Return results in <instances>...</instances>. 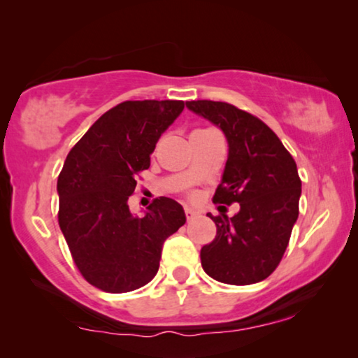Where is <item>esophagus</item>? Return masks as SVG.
Segmentation results:
<instances>
[{
  "instance_id": "1",
  "label": "esophagus",
  "mask_w": 358,
  "mask_h": 358,
  "mask_svg": "<svg viewBox=\"0 0 358 358\" xmlns=\"http://www.w3.org/2000/svg\"><path fill=\"white\" fill-rule=\"evenodd\" d=\"M185 215H186V219H188V220H193L196 215H198V213H196V210L191 209V208H185Z\"/></svg>"
}]
</instances>
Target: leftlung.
Listing matches in <instances>:
<instances>
[{"mask_svg":"<svg viewBox=\"0 0 358 358\" xmlns=\"http://www.w3.org/2000/svg\"><path fill=\"white\" fill-rule=\"evenodd\" d=\"M191 112L224 131L229 159L214 203H238L234 217L210 215L217 234L201 248L210 278L230 285L264 280L278 268L299 217L301 180L289 150L268 124L227 102L191 100Z\"/></svg>","mask_w":358,"mask_h":358,"instance_id":"8db88e82","label":"left lung"}]
</instances>
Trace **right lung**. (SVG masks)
Instances as JSON below:
<instances>
[{
	"label": "right lung",
	"instance_id": "add662e5",
	"mask_svg": "<svg viewBox=\"0 0 358 358\" xmlns=\"http://www.w3.org/2000/svg\"><path fill=\"white\" fill-rule=\"evenodd\" d=\"M183 100H127L105 112L69 150L58 177V224L83 278L110 294L139 289L159 271L162 245L186 222L177 201L129 213L136 178Z\"/></svg>",
	"mask_w": 358,
	"mask_h": 358
}]
</instances>
